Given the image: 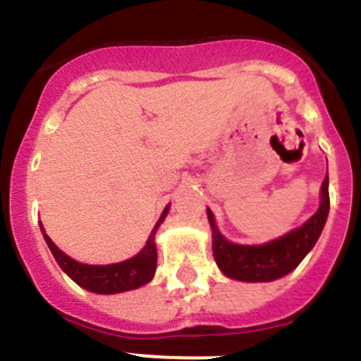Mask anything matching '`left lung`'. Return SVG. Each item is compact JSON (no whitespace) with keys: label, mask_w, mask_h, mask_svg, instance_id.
<instances>
[{"label":"left lung","mask_w":361,"mask_h":361,"mask_svg":"<svg viewBox=\"0 0 361 361\" xmlns=\"http://www.w3.org/2000/svg\"><path fill=\"white\" fill-rule=\"evenodd\" d=\"M329 180L327 174L322 181V201L317 212L307 223L293 232L286 233L281 239L261 246H241L226 241L221 235L214 223V216L207 210L210 226H212V250L214 259L221 271L228 277L245 282H268L284 277L300 264L314 243L318 241L320 232L326 225L329 214Z\"/></svg>","instance_id":"left-lung-1"}]
</instances>
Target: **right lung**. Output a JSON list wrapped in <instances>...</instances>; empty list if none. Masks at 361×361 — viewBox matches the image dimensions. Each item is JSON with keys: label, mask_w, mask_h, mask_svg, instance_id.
I'll list each match as a JSON object with an SVG mask.
<instances>
[{"label": "right lung", "mask_w": 361, "mask_h": 361, "mask_svg": "<svg viewBox=\"0 0 361 361\" xmlns=\"http://www.w3.org/2000/svg\"><path fill=\"white\" fill-rule=\"evenodd\" d=\"M167 212L169 209H165L160 221L157 223V226L152 228L144 250H142L138 255H135V257L128 259V261L124 262H116V264H80V262L68 257L66 253L61 252L47 233H44V239H47L48 248L51 250L55 261H57V264L63 268L64 274L70 279H73L79 286H82L84 290L100 295L122 293V291L135 290V288H140V286L147 284L152 279V275H154L158 259L157 246H154V233H157V228L160 226L164 217L167 216Z\"/></svg>", "instance_id": "add662e5"}]
</instances>
